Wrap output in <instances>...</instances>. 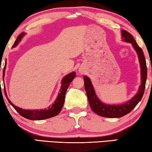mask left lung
Returning a JSON list of instances; mask_svg holds the SVG:
<instances>
[{
    "label": "left lung",
    "mask_w": 152,
    "mask_h": 152,
    "mask_svg": "<svg viewBox=\"0 0 152 152\" xmlns=\"http://www.w3.org/2000/svg\"><path fill=\"white\" fill-rule=\"evenodd\" d=\"M123 41L130 43L137 53L141 68V85L137 93L132 99L121 104H107L100 101L95 93L91 80L86 76H84V88L88 97V102L92 110L98 115L107 118H119L129 113L136 107L142 99L145 91V82L147 80V66L144 57L143 51L137 45L133 35L127 31H121Z\"/></svg>",
    "instance_id": "8db88e82"
}]
</instances>
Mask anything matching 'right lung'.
I'll list each match as a JSON object with an SVG mask.
<instances>
[{
	"label": "right lung",
	"mask_w": 152,
	"mask_h": 152,
	"mask_svg": "<svg viewBox=\"0 0 152 152\" xmlns=\"http://www.w3.org/2000/svg\"><path fill=\"white\" fill-rule=\"evenodd\" d=\"M25 33H21L18 36L17 39L15 40V42L14 43L12 48L16 47L18 45L20 40L23 36L25 35ZM6 65V64H5ZM6 66H4V69L3 71V75H4V70ZM76 74L74 72H72L68 75H66L64 77V78L61 80V88L60 90V92L58 93L57 96V99H56L53 103L50 105L48 109H39V110H25L21 108H19L17 106H15L12 103L11 101L8 99L7 96L6 91H5V96H6L7 100L10 104H11L14 109L17 110V111L21 115L22 117L26 118L27 119L30 120H43L45 119H49V118L55 117L58 115L59 113H60L61 109H62L63 105L64 103V100H65V95L66 93L67 89H68L69 85L72 82L73 79L75 78Z\"/></svg>",
	"instance_id": "right-lung-1"
}]
</instances>
